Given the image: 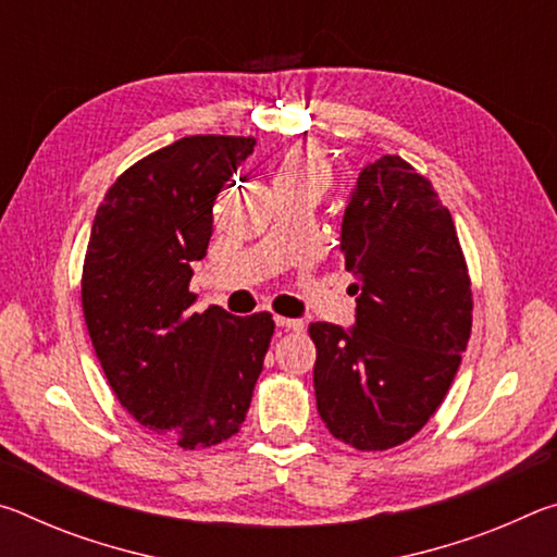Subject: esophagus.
<instances>
[{
  "mask_svg": "<svg viewBox=\"0 0 557 557\" xmlns=\"http://www.w3.org/2000/svg\"><path fill=\"white\" fill-rule=\"evenodd\" d=\"M275 324L282 329H289V332H301V329H305V322H301V319H287V317H275Z\"/></svg>",
  "mask_w": 557,
  "mask_h": 557,
  "instance_id": "obj_1",
  "label": "esophagus"
}]
</instances>
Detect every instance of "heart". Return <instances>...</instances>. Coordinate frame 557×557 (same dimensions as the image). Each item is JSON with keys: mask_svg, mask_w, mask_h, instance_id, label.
Listing matches in <instances>:
<instances>
[{"mask_svg": "<svg viewBox=\"0 0 557 557\" xmlns=\"http://www.w3.org/2000/svg\"><path fill=\"white\" fill-rule=\"evenodd\" d=\"M332 184V159L317 143L289 147L275 166L277 191H307L322 196Z\"/></svg>", "mask_w": 557, "mask_h": 557, "instance_id": "b5f03b06", "label": "heart"}]
</instances>
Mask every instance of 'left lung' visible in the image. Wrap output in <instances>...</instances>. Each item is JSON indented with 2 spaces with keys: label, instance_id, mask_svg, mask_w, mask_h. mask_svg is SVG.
<instances>
[{
  "label": "left lung",
  "instance_id": "left-lung-1",
  "mask_svg": "<svg viewBox=\"0 0 557 557\" xmlns=\"http://www.w3.org/2000/svg\"><path fill=\"white\" fill-rule=\"evenodd\" d=\"M356 326L309 324L319 418L361 451L408 442L445 400L471 334V280L430 178L385 154L358 174L342 223Z\"/></svg>",
  "mask_w": 557,
  "mask_h": 557
}]
</instances>
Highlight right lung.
<instances>
[{
    "label": "right lung",
    "mask_w": 557,
    "mask_h": 557,
    "mask_svg": "<svg viewBox=\"0 0 557 557\" xmlns=\"http://www.w3.org/2000/svg\"><path fill=\"white\" fill-rule=\"evenodd\" d=\"M252 147V137L194 135L139 159L98 206L83 262V317L112 393L184 449L240 430L275 334L270 312H191L188 289L213 203Z\"/></svg>",
    "instance_id": "1"
}]
</instances>
